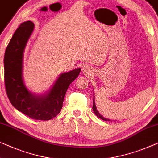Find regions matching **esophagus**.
I'll return each instance as SVG.
<instances>
[{
    "instance_id": "esophagus-1",
    "label": "esophagus",
    "mask_w": 158,
    "mask_h": 158,
    "mask_svg": "<svg viewBox=\"0 0 158 158\" xmlns=\"http://www.w3.org/2000/svg\"><path fill=\"white\" fill-rule=\"evenodd\" d=\"M82 71L83 72V73L85 75H89L93 72V69H92V68H90V66H89V65H85V66L82 67Z\"/></svg>"
}]
</instances>
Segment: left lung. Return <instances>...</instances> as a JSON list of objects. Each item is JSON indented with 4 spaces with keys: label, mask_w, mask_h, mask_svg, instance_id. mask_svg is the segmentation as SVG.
Wrapping results in <instances>:
<instances>
[{
    "label": "left lung",
    "mask_w": 158,
    "mask_h": 158,
    "mask_svg": "<svg viewBox=\"0 0 158 158\" xmlns=\"http://www.w3.org/2000/svg\"><path fill=\"white\" fill-rule=\"evenodd\" d=\"M93 93H94V91H93ZM93 111L94 113L95 114L96 116H98V118H101L102 120L103 121H111L110 119H109V118H104V116H102L100 114H99V112L98 110V109H97L96 107V104H95V100H94V97H93Z\"/></svg>",
    "instance_id": "left-lung-1"
}]
</instances>
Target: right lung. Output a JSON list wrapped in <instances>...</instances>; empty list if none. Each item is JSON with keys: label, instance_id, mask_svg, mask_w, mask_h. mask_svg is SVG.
<instances>
[{"label": "right lung", "instance_id": "right-lung-1", "mask_svg": "<svg viewBox=\"0 0 158 158\" xmlns=\"http://www.w3.org/2000/svg\"><path fill=\"white\" fill-rule=\"evenodd\" d=\"M34 29L33 22L28 20L14 32L5 52V85L10 101L16 110L32 119L47 121L60 113L65 93L81 69L60 73L44 93L31 92L24 81L23 62L27 44Z\"/></svg>", "mask_w": 158, "mask_h": 158}]
</instances>
